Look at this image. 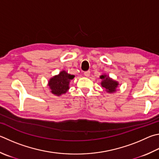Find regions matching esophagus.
Instances as JSON below:
<instances>
[{"label": "esophagus", "mask_w": 159, "mask_h": 159, "mask_svg": "<svg viewBox=\"0 0 159 159\" xmlns=\"http://www.w3.org/2000/svg\"><path fill=\"white\" fill-rule=\"evenodd\" d=\"M84 75L86 77H88L90 75V71H86L84 72Z\"/></svg>", "instance_id": "34e87169"}]
</instances>
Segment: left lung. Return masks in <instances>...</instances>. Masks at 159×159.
I'll return each mask as SVG.
<instances>
[{
    "label": "left lung",
    "mask_w": 159,
    "mask_h": 159,
    "mask_svg": "<svg viewBox=\"0 0 159 159\" xmlns=\"http://www.w3.org/2000/svg\"><path fill=\"white\" fill-rule=\"evenodd\" d=\"M100 79L103 80L102 82V87L104 88L108 92H115L116 91V88L118 85L117 82L110 79L106 75H102Z\"/></svg>",
    "instance_id": "left-lung-1"
}]
</instances>
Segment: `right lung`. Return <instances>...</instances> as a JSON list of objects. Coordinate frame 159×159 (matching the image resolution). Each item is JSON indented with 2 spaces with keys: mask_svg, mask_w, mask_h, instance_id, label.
Masks as SVG:
<instances>
[{
  "mask_svg": "<svg viewBox=\"0 0 159 159\" xmlns=\"http://www.w3.org/2000/svg\"><path fill=\"white\" fill-rule=\"evenodd\" d=\"M74 78V75L69 74L65 71H61L57 76L52 78L48 82L52 93L57 96L66 93L69 89V83Z\"/></svg>",
  "mask_w": 159,
  "mask_h": 159,
  "instance_id": "add662e5",
  "label": "right lung"
}]
</instances>
